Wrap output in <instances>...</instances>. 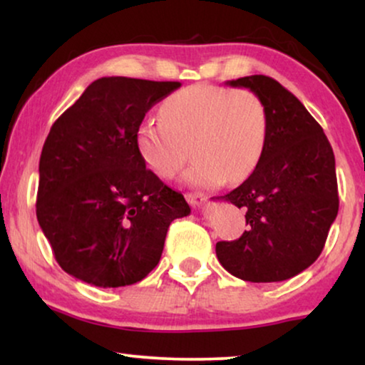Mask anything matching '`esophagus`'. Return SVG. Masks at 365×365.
Wrapping results in <instances>:
<instances>
[{"instance_id":"obj_1","label":"esophagus","mask_w":365,"mask_h":365,"mask_svg":"<svg viewBox=\"0 0 365 365\" xmlns=\"http://www.w3.org/2000/svg\"><path fill=\"white\" fill-rule=\"evenodd\" d=\"M186 199L192 207H201L202 204L206 202L207 196H206V194H201V192H189V194H186Z\"/></svg>"}]
</instances>
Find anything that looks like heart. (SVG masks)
I'll return each instance as SVG.
<instances>
[{
    "label": "heart",
    "mask_w": 365,
    "mask_h": 365,
    "mask_svg": "<svg viewBox=\"0 0 365 365\" xmlns=\"http://www.w3.org/2000/svg\"><path fill=\"white\" fill-rule=\"evenodd\" d=\"M161 121H144L134 134L149 171L171 179L192 153L184 182L214 187L241 182L261 161L269 136L266 104L249 89L192 84L164 99Z\"/></svg>",
    "instance_id": "b5f03b06"
}]
</instances>
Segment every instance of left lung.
Returning <instances> with one entry per match:
<instances>
[{
  "mask_svg": "<svg viewBox=\"0 0 365 365\" xmlns=\"http://www.w3.org/2000/svg\"><path fill=\"white\" fill-rule=\"evenodd\" d=\"M226 84L266 104L269 136L251 176L216 197L246 211L247 231L216 244L219 262L249 282H279L321 256L339 211L336 159L322 128L276 79L254 74Z\"/></svg>",
  "mask_w": 365,
  "mask_h": 365,
  "instance_id": "left-lung-1",
  "label": "left lung"
}]
</instances>
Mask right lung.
I'll list each match as a JSON object with an SVG mask.
<instances>
[{"label":"right lung","instance_id":"1","mask_svg":"<svg viewBox=\"0 0 365 365\" xmlns=\"http://www.w3.org/2000/svg\"><path fill=\"white\" fill-rule=\"evenodd\" d=\"M179 86L99 78L54 121L39 159L36 216L69 276L96 287L143 281L161 259L169 224L191 214L134 144L146 113Z\"/></svg>","mask_w":365,"mask_h":365}]
</instances>
